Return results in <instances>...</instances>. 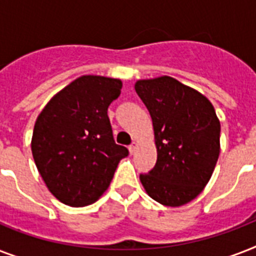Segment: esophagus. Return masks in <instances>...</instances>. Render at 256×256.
<instances>
[{"label": "esophagus", "mask_w": 256, "mask_h": 256, "mask_svg": "<svg viewBox=\"0 0 256 256\" xmlns=\"http://www.w3.org/2000/svg\"><path fill=\"white\" fill-rule=\"evenodd\" d=\"M136 148H138V144L136 142H132L130 146H128V150H130V154H136Z\"/></svg>", "instance_id": "1"}]
</instances>
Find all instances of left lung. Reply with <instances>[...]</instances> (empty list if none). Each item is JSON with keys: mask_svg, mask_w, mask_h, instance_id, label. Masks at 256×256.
<instances>
[{"mask_svg": "<svg viewBox=\"0 0 256 256\" xmlns=\"http://www.w3.org/2000/svg\"><path fill=\"white\" fill-rule=\"evenodd\" d=\"M136 92L152 116L158 154L140 182L164 206L186 204L202 192L218 160L220 124L214 106L168 76L136 81Z\"/></svg>", "mask_w": 256, "mask_h": 256, "instance_id": "obj_1", "label": "left lung"}]
</instances>
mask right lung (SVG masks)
<instances>
[{"instance_id":"1","label":"right lung","mask_w":256,"mask_h":256,"mask_svg":"<svg viewBox=\"0 0 256 256\" xmlns=\"http://www.w3.org/2000/svg\"><path fill=\"white\" fill-rule=\"evenodd\" d=\"M122 82L82 76L48 102L34 124L32 152L49 191L68 206L92 204L128 156L112 136L108 108Z\"/></svg>"}]
</instances>
